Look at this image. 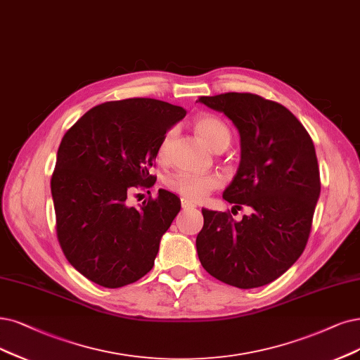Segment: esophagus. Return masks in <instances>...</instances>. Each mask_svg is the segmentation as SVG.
I'll return each instance as SVG.
<instances>
[{"instance_id":"esophagus-1","label":"esophagus","mask_w":360,"mask_h":360,"mask_svg":"<svg viewBox=\"0 0 360 360\" xmlns=\"http://www.w3.org/2000/svg\"><path fill=\"white\" fill-rule=\"evenodd\" d=\"M181 206H182L184 210H188V209H194L195 203L187 200V198H181Z\"/></svg>"}]
</instances>
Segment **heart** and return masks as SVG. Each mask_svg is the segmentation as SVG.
<instances>
[{
    "mask_svg": "<svg viewBox=\"0 0 360 360\" xmlns=\"http://www.w3.org/2000/svg\"><path fill=\"white\" fill-rule=\"evenodd\" d=\"M193 127L212 148L221 151L227 148L231 141V130L222 120L214 114H200L193 120ZM173 139V130H167L162 136L157 146V155L160 160H166L169 154L170 143ZM224 178L217 172L210 173H190L179 170L172 173L167 178L166 185L169 190L182 195L187 200H202L214 190L222 187Z\"/></svg>",
    "mask_w": 360,
    "mask_h": 360,
    "instance_id": "b5f03b06",
    "label": "heart"
}]
</instances>
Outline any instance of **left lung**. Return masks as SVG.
<instances>
[{
	"mask_svg": "<svg viewBox=\"0 0 360 360\" xmlns=\"http://www.w3.org/2000/svg\"><path fill=\"white\" fill-rule=\"evenodd\" d=\"M198 101L224 112L240 133V166L222 197L238 210L252 209L240 222L230 210L202 209L198 259L224 283L264 286L281 277L309 242L321 194L313 141L283 105L254 93L230 91Z\"/></svg>",
	"mask_w": 360,
	"mask_h": 360,
	"instance_id": "1",
	"label": "left lung"
}]
</instances>
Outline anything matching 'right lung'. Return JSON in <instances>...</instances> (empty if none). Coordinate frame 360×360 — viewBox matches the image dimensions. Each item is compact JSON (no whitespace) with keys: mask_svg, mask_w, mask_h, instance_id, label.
<instances>
[{"mask_svg":"<svg viewBox=\"0 0 360 360\" xmlns=\"http://www.w3.org/2000/svg\"><path fill=\"white\" fill-rule=\"evenodd\" d=\"M187 114L182 106L130 98L93 106L65 133L51 175L63 255L89 281L122 288L148 273L181 200L158 190L139 207L127 197L151 188L160 139Z\"/></svg>","mask_w":360,"mask_h":360,"instance_id":"1","label":"right lung"}]
</instances>
